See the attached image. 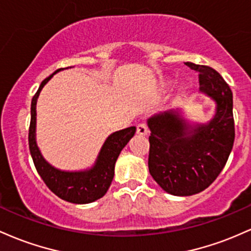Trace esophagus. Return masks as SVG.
Returning <instances> with one entry per match:
<instances>
[{
  "instance_id": "1",
  "label": "esophagus",
  "mask_w": 251,
  "mask_h": 251,
  "mask_svg": "<svg viewBox=\"0 0 251 251\" xmlns=\"http://www.w3.org/2000/svg\"><path fill=\"white\" fill-rule=\"evenodd\" d=\"M136 131H137V134H140V135H147L148 134L147 126H146L145 123H139V125L136 126Z\"/></svg>"
}]
</instances>
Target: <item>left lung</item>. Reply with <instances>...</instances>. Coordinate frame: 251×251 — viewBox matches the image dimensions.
Returning a JSON list of instances; mask_svg holds the SVG:
<instances>
[{"label": "left lung", "mask_w": 251, "mask_h": 251, "mask_svg": "<svg viewBox=\"0 0 251 251\" xmlns=\"http://www.w3.org/2000/svg\"><path fill=\"white\" fill-rule=\"evenodd\" d=\"M185 65L199 73L201 91L216 102L215 116L194 126L178 111L148 118L149 173L163 191L179 197L209 187L224 168L235 141L231 89L212 67Z\"/></svg>", "instance_id": "8db88e82"}]
</instances>
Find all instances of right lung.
<instances>
[{
  "mask_svg": "<svg viewBox=\"0 0 251 251\" xmlns=\"http://www.w3.org/2000/svg\"><path fill=\"white\" fill-rule=\"evenodd\" d=\"M63 69H59L54 73L42 80L36 94L33 96L30 105V125L28 133V143L33 162L38 171L39 176L44 180L46 186L55 196L63 201L73 204H89L97 199L102 198L110 187L114 178L115 163L121 151L126 147L129 140L134 136L136 128L129 126L112 133L104 142L94 167L86 171L65 172L50 166L41 155L35 141V125H36V100L45 84L49 81L55 73Z\"/></svg>",
  "mask_w": 251,
  "mask_h": 251,
  "instance_id": "add662e5",
  "label": "right lung"
}]
</instances>
